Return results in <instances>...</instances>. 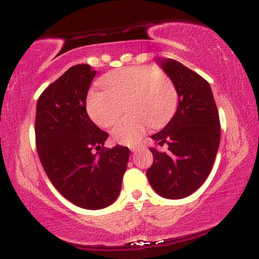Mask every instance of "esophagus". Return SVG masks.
I'll use <instances>...</instances> for the list:
<instances>
[{
  "label": "esophagus",
  "mask_w": 259,
  "mask_h": 259,
  "mask_svg": "<svg viewBox=\"0 0 259 259\" xmlns=\"http://www.w3.org/2000/svg\"><path fill=\"white\" fill-rule=\"evenodd\" d=\"M140 148H141V146H132L130 147V151H132V152H136Z\"/></svg>",
  "instance_id": "34e87169"
}]
</instances>
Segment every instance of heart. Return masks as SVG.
I'll return each instance as SVG.
<instances>
[{"instance_id": "b5f03b06", "label": "heart", "mask_w": 259, "mask_h": 259, "mask_svg": "<svg viewBox=\"0 0 259 259\" xmlns=\"http://www.w3.org/2000/svg\"><path fill=\"white\" fill-rule=\"evenodd\" d=\"M105 91H91L88 112L100 126H111L124 106L129 114L112 130L114 141L123 145L138 144L148 124L164 125L173 117L178 106V91L164 72L148 65L125 67L106 74L101 80Z\"/></svg>"}]
</instances>
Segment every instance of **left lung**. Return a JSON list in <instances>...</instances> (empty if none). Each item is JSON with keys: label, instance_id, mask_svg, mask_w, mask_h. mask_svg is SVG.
I'll return each instance as SVG.
<instances>
[{"label": "left lung", "instance_id": "obj_1", "mask_svg": "<svg viewBox=\"0 0 259 259\" xmlns=\"http://www.w3.org/2000/svg\"><path fill=\"white\" fill-rule=\"evenodd\" d=\"M173 80L179 103L170 121L151 136L167 152L150 148L153 164L147 179L159 196L179 200L194 194L212 170L221 141V121L208 82L174 59H158Z\"/></svg>", "mask_w": 259, "mask_h": 259}]
</instances>
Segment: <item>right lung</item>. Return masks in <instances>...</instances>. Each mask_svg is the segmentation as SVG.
Masks as SVG:
<instances>
[{"label":"right lung","mask_w":259,"mask_h":259,"mask_svg":"<svg viewBox=\"0 0 259 259\" xmlns=\"http://www.w3.org/2000/svg\"><path fill=\"white\" fill-rule=\"evenodd\" d=\"M95 75L89 64L69 68L38 97L35 118L36 150L47 177L63 197L85 209H102L117 200L130 156L120 145L106 150L108 134L86 112Z\"/></svg>","instance_id":"right-lung-1"}]
</instances>
